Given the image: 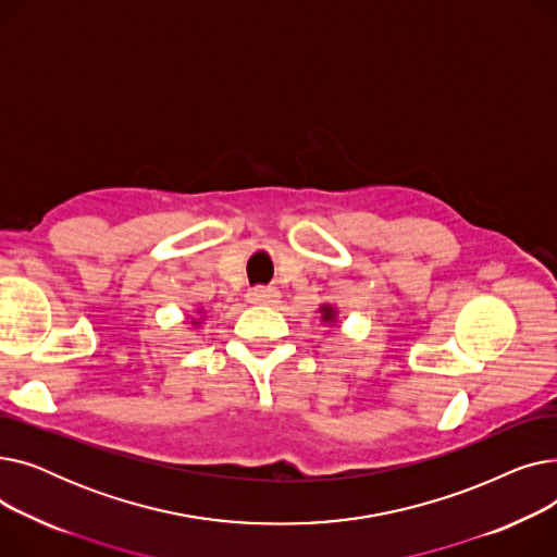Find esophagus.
Segmentation results:
<instances>
[{
    "mask_svg": "<svg viewBox=\"0 0 557 557\" xmlns=\"http://www.w3.org/2000/svg\"><path fill=\"white\" fill-rule=\"evenodd\" d=\"M280 300V290L275 286H257L248 290L250 305H275Z\"/></svg>",
    "mask_w": 557,
    "mask_h": 557,
    "instance_id": "34e87169",
    "label": "esophagus"
}]
</instances>
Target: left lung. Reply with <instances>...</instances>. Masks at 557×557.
Masks as SVG:
<instances>
[{
	"label": "left lung",
	"mask_w": 557,
	"mask_h": 557,
	"mask_svg": "<svg viewBox=\"0 0 557 557\" xmlns=\"http://www.w3.org/2000/svg\"><path fill=\"white\" fill-rule=\"evenodd\" d=\"M318 311H320V320H323V323H330V325L336 323V307H332V305H320Z\"/></svg>",
	"instance_id": "8db88e82"
}]
</instances>
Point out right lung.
I'll return each instance as SVG.
<instances>
[{"instance_id":"1","label":"right lung","mask_w":557,"mask_h":557,"mask_svg":"<svg viewBox=\"0 0 557 557\" xmlns=\"http://www.w3.org/2000/svg\"><path fill=\"white\" fill-rule=\"evenodd\" d=\"M196 313H202V311H196ZM202 318H191V327H198Z\"/></svg>"}]
</instances>
